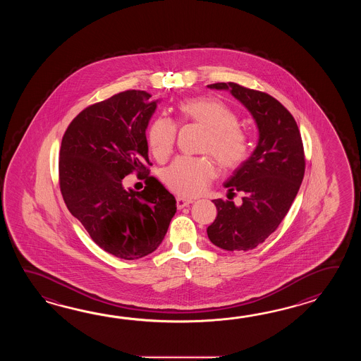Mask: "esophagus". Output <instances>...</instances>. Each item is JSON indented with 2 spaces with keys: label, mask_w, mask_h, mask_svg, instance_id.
<instances>
[{
  "label": "esophagus",
  "mask_w": 361,
  "mask_h": 361,
  "mask_svg": "<svg viewBox=\"0 0 361 361\" xmlns=\"http://www.w3.org/2000/svg\"><path fill=\"white\" fill-rule=\"evenodd\" d=\"M192 202H193L192 200L183 199V197H178L177 207L178 209H183V207H188V205L192 204Z\"/></svg>",
  "instance_id": "34e87169"
}]
</instances>
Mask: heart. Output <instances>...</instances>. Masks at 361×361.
I'll list each match as a JSON object with an SVG mask.
<instances>
[{"label": "heart", "mask_w": 361, "mask_h": 361, "mask_svg": "<svg viewBox=\"0 0 361 361\" xmlns=\"http://www.w3.org/2000/svg\"><path fill=\"white\" fill-rule=\"evenodd\" d=\"M180 123H196L207 130L201 151L214 156L227 170L238 169L250 154V139L238 128L236 114L221 100L200 97L178 104ZM177 138V125L166 117L151 123L147 140L154 157L160 161L169 157ZM216 176L214 164L180 156L162 171V180L170 190L184 197L197 196L205 191Z\"/></svg>", "instance_id": "b5f03b06"}]
</instances>
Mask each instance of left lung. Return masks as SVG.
<instances>
[{
  "label": "left lung",
  "instance_id": "8db88e82",
  "mask_svg": "<svg viewBox=\"0 0 361 361\" xmlns=\"http://www.w3.org/2000/svg\"><path fill=\"white\" fill-rule=\"evenodd\" d=\"M207 86L230 90L253 115L259 130L253 154L224 183L228 200H213L218 214L207 236L228 252L252 250L276 231L300 190L306 168L300 129L292 114L267 92L235 82ZM236 191L243 196L240 206L230 201Z\"/></svg>",
  "mask_w": 361,
  "mask_h": 361
}]
</instances>
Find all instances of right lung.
<instances>
[{
  "label": "right lung",
  "instance_id": "right-lung-1",
  "mask_svg": "<svg viewBox=\"0 0 361 361\" xmlns=\"http://www.w3.org/2000/svg\"><path fill=\"white\" fill-rule=\"evenodd\" d=\"M152 95L126 90L85 108L61 139L59 185L71 214L92 241L133 261L154 252L177 213V201L154 177H146V129L157 107ZM131 172L146 178L143 192L125 190Z\"/></svg>",
  "mask_w": 361,
  "mask_h": 361
}]
</instances>
